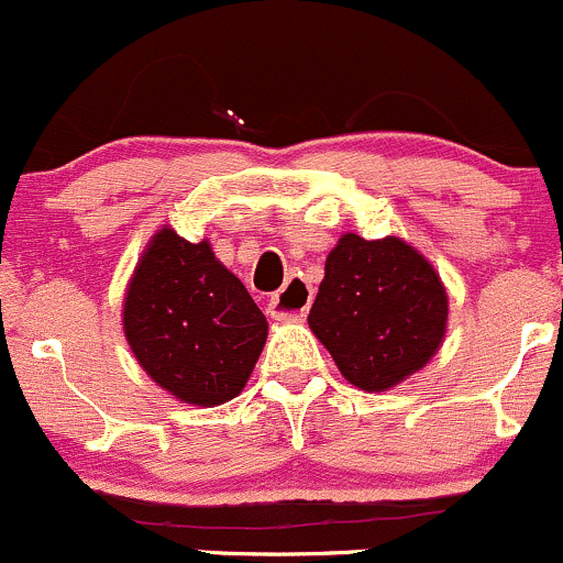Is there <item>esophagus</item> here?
I'll use <instances>...</instances> for the list:
<instances>
[{
	"mask_svg": "<svg viewBox=\"0 0 563 563\" xmlns=\"http://www.w3.org/2000/svg\"><path fill=\"white\" fill-rule=\"evenodd\" d=\"M313 300V289L303 279H289L274 298L268 300V313L282 322H295L308 313V306Z\"/></svg>",
	"mask_w": 563,
	"mask_h": 563,
	"instance_id": "esophagus-1",
	"label": "esophagus"
}]
</instances>
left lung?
<instances>
[{
	"mask_svg": "<svg viewBox=\"0 0 563 563\" xmlns=\"http://www.w3.org/2000/svg\"><path fill=\"white\" fill-rule=\"evenodd\" d=\"M449 295L413 246L346 233L324 263L308 324L349 384L384 391L440 349Z\"/></svg>",
	"mask_w": 563,
	"mask_h": 563,
	"instance_id": "8db88e82",
	"label": "left lung"
}]
</instances>
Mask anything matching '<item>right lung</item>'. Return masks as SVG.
Here are the masks:
<instances>
[{
    "label": "right lung",
    "instance_id": "1",
    "mask_svg": "<svg viewBox=\"0 0 563 563\" xmlns=\"http://www.w3.org/2000/svg\"><path fill=\"white\" fill-rule=\"evenodd\" d=\"M131 352L155 384L190 405H222L244 389L268 322L239 276L172 231L150 241L125 292Z\"/></svg>",
    "mask_w": 563,
    "mask_h": 563
}]
</instances>
